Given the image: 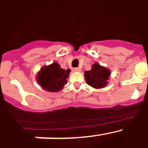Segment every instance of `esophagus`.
<instances>
[{
  "instance_id": "esophagus-1",
  "label": "esophagus",
  "mask_w": 148,
  "mask_h": 148,
  "mask_svg": "<svg viewBox=\"0 0 148 148\" xmlns=\"http://www.w3.org/2000/svg\"><path fill=\"white\" fill-rule=\"evenodd\" d=\"M74 71H75V72H80L81 71V68L75 67V69H74Z\"/></svg>"
}]
</instances>
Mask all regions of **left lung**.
<instances>
[{
    "mask_svg": "<svg viewBox=\"0 0 148 148\" xmlns=\"http://www.w3.org/2000/svg\"><path fill=\"white\" fill-rule=\"evenodd\" d=\"M110 75V71L104 66H101L99 63H94L92 69L84 71L86 82L93 88L100 89L106 87L108 80Z\"/></svg>",
    "mask_w": 148,
    "mask_h": 148,
    "instance_id": "obj_1",
    "label": "left lung"
}]
</instances>
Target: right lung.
<instances>
[{"instance_id": "1", "label": "right lung", "mask_w": 148, "mask_h": 148, "mask_svg": "<svg viewBox=\"0 0 148 148\" xmlns=\"http://www.w3.org/2000/svg\"><path fill=\"white\" fill-rule=\"evenodd\" d=\"M70 70H64L58 63L43 66L36 76L38 83L44 90L49 92H58L64 88Z\"/></svg>"}]
</instances>
